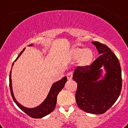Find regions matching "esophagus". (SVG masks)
Instances as JSON below:
<instances>
[{
	"label": "esophagus",
	"instance_id": "obj_1",
	"mask_svg": "<svg viewBox=\"0 0 128 128\" xmlns=\"http://www.w3.org/2000/svg\"><path fill=\"white\" fill-rule=\"evenodd\" d=\"M72 77H73V73L72 72H70L67 74V78L68 80H70L72 79Z\"/></svg>",
	"mask_w": 128,
	"mask_h": 128
}]
</instances>
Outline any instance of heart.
Masks as SVG:
<instances>
[{
	"label": "heart",
	"instance_id": "b5f03b06",
	"mask_svg": "<svg viewBox=\"0 0 128 128\" xmlns=\"http://www.w3.org/2000/svg\"><path fill=\"white\" fill-rule=\"evenodd\" d=\"M70 57L73 60L78 59V64L81 67L90 65L94 58V53L90 48H74L70 51Z\"/></svg>",
	"mask_w": 128,
	"mask_h": 128
}]
</instances>
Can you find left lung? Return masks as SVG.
I'll return each instance as SVG.
<instances>
[{"label": "left lung", "instance_id": "8db88e82", "mask_svg": "<svg viewBox=\"0 0 128 128\" xmlns=\"http://www.w3.org/2000/svg\"><path fill=\"white\" fill-rule=\"evenodd\" d=\"M92 43L100 55L91 66H78L73 72V79L78 84L75 99L84 112L102 114L112 107L120 94V65L107 46L98 42Z\"/></svg>", "mask_w": 128, "mask_h": 128}]
</instances>
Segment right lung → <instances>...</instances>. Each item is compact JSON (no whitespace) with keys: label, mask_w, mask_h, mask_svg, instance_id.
<instances>
[{"label":"right lung","mask_w":128,"mask_h":128,"mask_svg":"<svg viewBox=\"0 0 128 128\" xmlns=\"http://www.w3.org/2000/svg\"><path fill=\"white\" fill-rule=\"evenodd\" d=\"M33 46V44H30L28 46ZM25 49L26 48L23 49V50L20 53L18 56H17V58L14 61V62H15V61H16V60L22 55V53L24 52ZM14 62L12 64V67H13V64H14ZM66 81H67V77L65 76L62 79L60 80L56 81V82L53 83L52 84L50 90L47 96H46V98L44 99V100L41 103L40 105L36 106V107L30 108H26L24 106L21 105L19 102H18L17 100H16L15 96H14L13 88H12V70H11L10 74V88L11 94H12L13 100H14L15 104L18 106V107L21 110H22L24 113H26L30 116L32 118H42L44 116H46V115H49L50 113L53 112V110L55 109V106H56V98H57L58 94L62 90L66 82Z\"/></svg>","instance_id":"1"}]
</instances>
